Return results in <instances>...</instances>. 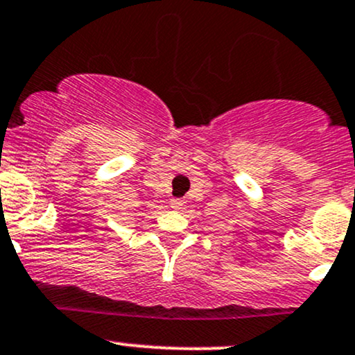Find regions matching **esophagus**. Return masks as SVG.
<instances>
[{
  "instance_id": "esophagus-1",
  "label": "esophagus",
  "mask_w": 355,
  "mask_h": 355,
  "mask_svg": "<svg viewBox=\"0 0 355 355\" xmlns=\"http://www.w3.org/2000/svg\"><path fill=\"white\" fill-rule=\"evenodd\" d=\"M184 204H185V202H184V198H173V200H171V207H173V209H182V207H184Z\"/></svg>"
}]
</instances>
